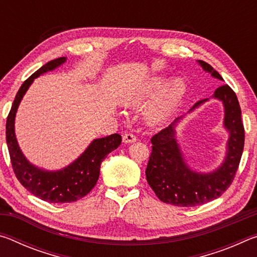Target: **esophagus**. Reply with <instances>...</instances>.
I'll return each instance as SVG.
<instances>
[{
  "mask_svg": "<svg viewBox=\"0 0 257 257\" xmlns=\"http://www.w3.org/2000/svg\"><path fill=\"white\" fill-rule=\"evenodd\" d=\"M136 141H137V138L133 134H124L123 135V143H125V144H132V143H135Z\"/></svg>",
  "mask_w": 257,
  "mask_h": 257,
  "instance_id": "34e87169",
  "label": "esophagus"
}]
</instances>
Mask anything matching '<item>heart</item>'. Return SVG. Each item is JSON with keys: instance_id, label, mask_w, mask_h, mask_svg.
<instances>
[{"instance_id": "b5f03b06", "label": "heart", "mask_w": 257, "mask_h": 257, "mask_svg": "<svg viewBox=\"0 0 257 257\" xmlns=\"http://www.w3.org/2000/svg\"><path fill=\"white\" fill-rule=\"evenodd\" d=\"M186 84L181 78L158 75L146 80L136 92L125 98L127 106H143L155 101L146 108L145 119L150 124H161L175 113L186 93Z\"/></svg>"}]
</instances>
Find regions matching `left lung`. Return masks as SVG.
<instances>
[{
  "label": "left lung",
  "instance_id": "1",
  "mask_svg": "<svg viewBox=\"0 0 257 257\" xmlns=\"http://www.w3.org/2000/svg\"><path fill=\"white\" fill-rule=\"evenodd\" d=\"M197 63L213 78L222 80L220 73L202 60ZM212 98L222 102L224 108L223 127L229 134L225 156L219 167L210 172H199L190 168L177 139V125L185 115L177 118L168 128L156 134L152 142V153L146 168V179L161 201L175 206L202 205L220 197L236 175L240 162L245 130L241 122V110L238 98L228 85L215 89ZM210 98L194 104L187 113L196 110Z\"/></svg>",
  "mask_w": 257,
  "mask_h": 257
}]
</instances>
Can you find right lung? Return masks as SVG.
I'll return each instance as SVG.
<instances>
[{"instance_id": "add662e5", "label": "right lung", "mask_w": 257, "mask_h": 257, "mask_svg": "<svg viewBox=\"0 0 257 257\" xmlns=\"http://www.w3.org/2000/svg\"><path fill=\"white\" fill-rule=\"evenodd\" d=\"M66 61V56L52 60L34 72L21 85L7 120V144L16 177L33 195L50 203H71L86 196L96 185L103 160L118 149L122 141L119 134L94 139L73 162L60 170H45L30 163L26 158L15 132L16 114L21 99L37 77L55 70Z\"/></svg>"}]
</instances>
